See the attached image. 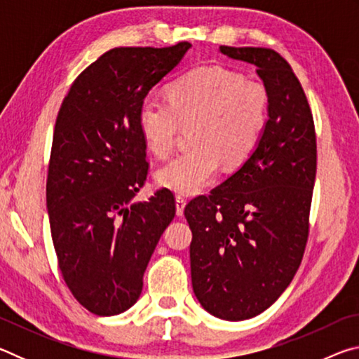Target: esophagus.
Instances as JSON below:
<instances>
[{
    "label": "esophagus",
    "mask_w": 359,
    "mask_h": 359,
    "mask_svg": "<svg viewBox=\"0 0 359 359\" xmlns=\"http://www.w3.org/2000/svg\"><path fill=\"white\" fill-rule=\"evenodd\" d=\"M185 205H187L185 196H182V194H177V196H175V212H177L179 217H180L182 214H184Z\"/></svg>",
    "instance_id": "obj_1"
}]
</instances>
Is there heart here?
Wrapping results in <instances>:
<instances>
[{"label": "heart", "mask_w": 359, "mask_h": 359, "mask_svg": "<svg viewBox=\"0 0 359 359\" xmlns=\"http://www.w3.org/2000/svg\"><path fill=\"white\" fill-rule=\"evenodd\" d=\"M168 100H144L137 123L147 147L161 158L172 151L180 126H191L193 147L155 174L158 184L175 193H201L214 180L222 161L226 166L245 161L266 126L263 83L222 66L187 72L169 85Z\"/></svg>", "instance_id": "heart-1"}]
</instances>
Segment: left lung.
<instances>
[{
    "instance_id": "obj_1",
    "label": "left lung",
    "mask_w": 359,
    "mask_h": 359,
    "mask_svg": "<svg viewBox=\"0 0 359 359\" xmlns=\"http://www.w3.org/2000/svg\"><path fill=\"white\" fill-rule=\"evenodd\" d=\"M220 53L257 66L267 92L259 142L239 169L187 204L194 296L228 321L257 317L274 304L301 264L317 172V141L306 93L272 48Z\"/></svg>"
}]
</instances>
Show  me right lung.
<instances>
[{"label": "right lung", "mask_w": 359, "mask_h": 359, "mask_svg": "<svg viewBox=\"0 0 359 359\" xmlns=\"http://www.w3.org/2000/svg\"><path fill=\"white\" fill-rule=\"evenodd\" d=\"M190 47L112 48L81 72L60 107L46 188L52 241L71 293L101 317L135 306L175 215L168 188L135 201L149 171L137 112Z\"/></svg>", "instance_id": "add662e5"}]
</instances>
